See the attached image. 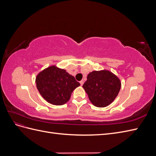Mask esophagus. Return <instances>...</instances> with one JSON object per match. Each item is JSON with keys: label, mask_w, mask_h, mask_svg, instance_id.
Masks as SVG:
<instances>
[{"label": "esophagus", "mask_w": 156, "mask_h": 156, "mask_svg": "<svg viewBox=\"0 0 156 156\" xmlns=\"http://www.w3.org/2000/svg\"><path fill=\"white\" fill-rule=\"evenodd\" d=\"M80 84H81V85L82 86V85H83V84H84V81H83V80H82V81H80Z\"/></svg>", "instance_id": "obj_1"}]
</instances>
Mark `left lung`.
<instances>
[{"mask_svg": "<svg viewBox=\"0 0 156 156\" xmlns=\"http://www.w3.org/2000/svg\"><path fill=\"white\" fill-rule=\"evenodd\" d=\"M83 88L92 104L98 107L109 105L119 94L121 88L120 79L107 69L89 73Z\"/></svg>", "mask_w": 156, "mask_h": 156, "instance_id": "left-lung-1", "label": "left lung"}]
</instances>
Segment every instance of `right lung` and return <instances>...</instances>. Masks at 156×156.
<instances>
[{
    "label": "right lung",
    "instance_id": "right-lung-1",
    "mask_svg": "<svg viewBox=\"0 0 156 156\" xmlns=\"http://www.w3.org/2000/svg\"><path fill=\"white\" fill-rule=\"evenodd\" d=\"M36 87L41 96L51 104L62 105L67 103L72 93L81 84L66 69L52 65L36 75Z\"/></svg>",
    "mask_w": 156,
    "mask_h": 156
}]
</instances>
